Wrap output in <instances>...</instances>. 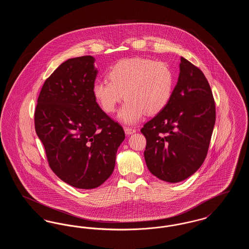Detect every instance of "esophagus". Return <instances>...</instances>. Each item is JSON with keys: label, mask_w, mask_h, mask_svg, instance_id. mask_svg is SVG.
I'll return each instance as SVG.
<instances>
[{"label": "esophagus", "mask_w": 249, "mask_h": 249, "mask_svg": "<svg viewBox=\"0 0 249 249\" xmlns=\"http://www.w3.org/2000/svg\"><path fill=\"white\" fill-rule=\"evenodd\" d=\"M124 130H125V133H126L127 135L132 134V133H134V132L136 131L135 129H132V128H130V127H125V128H124Z\"/></svg>", "instance_id": "1"}]
</instances>
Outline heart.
Returning <instances> with one entry per match:
<instances>
[{"mask_svg": "<svg viewBox=\"0 0 249 249\" xmlns=\"http://www.w3.org/2000/svg\"><path fill=\"white\" fill-rule=\"evenodd\" d=\"M108 81L93 86L95 99L108 114L114 113L125 97L119 111L122 122L134 124L146 113L155 115L167 106L173 92L174 73L162 61L147 58L122 59L107 73Z\"/></svg>", "mask_w": 249, "mask_h": 249, "instance_id": "heart-1", "label": "heart"}]
</instances>
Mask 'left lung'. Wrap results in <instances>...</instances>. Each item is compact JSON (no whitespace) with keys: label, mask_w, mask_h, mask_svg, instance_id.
Returning a JSON list of instances; mask_svg holds the SVG:
<instances>
[{"label":"left lung","mask_w":249,"mask_h":249,"mask_svg":"<svg viewBox=\"0 0 249 249\" xmlns=\"http://www.w3.org/2000/svg\"><path fill=\"white\" fill-rule=\"evenodd\" d=\"M179 67L167 106L141 129L148 170L170 183L190 178L201 167L215 122L213 93L203 72L184 58Z\"/></svg>","instance_id":"1"}]
</instances>
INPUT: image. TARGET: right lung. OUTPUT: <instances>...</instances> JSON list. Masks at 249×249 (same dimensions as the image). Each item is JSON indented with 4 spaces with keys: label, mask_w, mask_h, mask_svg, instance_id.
Returning <instances> with one entry per match:
<instances>
[{
    "label": "right lung",
    "mask_w": 249,
    "mask_h": 249,
    "mask_svg": "<svg viewBox=\"0 0 249 249\" xmlns=\"http://www.w3.org/2000/svg\"><path fill=\"white\" fill-rule=\"evenodd\" d=\"M94 61L83 56L61 63L43 85L35 112L49 167L63 182L82 190L107 181L125 139L123 128L96 102Z\"/></svg>",
    "instance_id": "right-lung-1"
}]
</instances>
